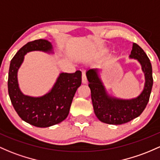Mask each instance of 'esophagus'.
Returning a JSON list of instances; mask_svg holds the SVG:
<instances>
[{
    "label": "esophagus",
    "instance_id": "34e87169",
    "mask_svg": "<svg viewBox=\"0 0 160 160\" xmlns=\"http://www.w3.org/2000/svg\"><path fill=\"white\" fill-rule=\"evenodd\" d=\"M82 83L84 84L87 83V77H86V73L84 72H83V73H82Z\"/></svg>",
    "mask_w": 160,
    "mask_h": 160
}]
</instances>
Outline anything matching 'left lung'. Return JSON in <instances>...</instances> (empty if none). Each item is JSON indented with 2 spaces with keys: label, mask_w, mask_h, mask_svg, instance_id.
<instances>
[{
  "label": "left lung",
  "mask_w": 160,
  "mask_h": 160,
  "mask_svg": "<svg viewBox=\"0 0 160 160\" xmlns=\"http://www.w3.org/2000/svg\"><path fill=\"white\" fill-rule=\"evenodd\" d=\"M129 58L138 60L145 77L143 91L133 99H124L110 96L102 81L99 70L97 68L89 69L86 73L91 90L94 112L102 122L117 125L131 122L140 116L148 103L153 83L150 59L144 51L136 43H133Z\"/></svg>",
  "instance_id": "obj_1"
}]
</instances>
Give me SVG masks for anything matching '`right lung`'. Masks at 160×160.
<instances>
[{"mask_svg": "<svg viewBox=\"0 0 160 160\" xmlns=\"http://www.w3.org/2000/svg\"><path fill=\"white\" fill-rule=\"evenodd\" d=\"M40 51L54 54L52 43L45 39L29 42L22 46L10 64L8 93L12 105L24 122L38 128H47L64 120L69 114L72 100L77 88L81 85L82 73H61L52 89L38 97L23 94L19 87L17 73L28 52Z\"/></svg>", "mask_w": 160, "mask_h": 160, "instance_id": "1", "label": "right lung"}]
</instances>
